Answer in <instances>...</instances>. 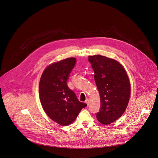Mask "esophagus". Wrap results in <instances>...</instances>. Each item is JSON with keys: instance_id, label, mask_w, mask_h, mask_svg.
Wrapping results in <instances>:
<instances>
[{"instance_id": "34e87169", "label": "esophagus", "mask_w": 158, "mask_h": 158, "mask_svg": "<svg viewBox=\"0 0 158 158\" xmlns=\"http://www.w3.org/2000/svg\"><path fill=\"white\" fill-rule=\"evenodd\" d=\"M85 103H86L88 105H89V103H90L89 100V99H86V100H85Z\"/></svg>"}]
</instances>
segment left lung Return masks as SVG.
<instances>
[{"mask_svg": "<svg viewBox=\"0 0 158 158\" xmlns=\"http://www.w3.org/2000/svg\"><path fill=\"white\" fill-rule=\"evenodd\" d=\"M99 90L101 108L96 114L99 122L110 124L124 113L130 96V84L125 69L118 61L101 55L89 56Z\"/></svg>", "mask_w": 158, "mask_h": 158, "instance_id": "8db88e82", "label": "left lung"}]
</instances>
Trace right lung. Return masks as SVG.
<instances>
[{
	"mask_svg": "<svg viewBox=\"0 0 158 158\" xmlns=\"http://www.w3.org/2000/svg\"><path fill=\"white\" fill-rule=\"evenodd\" d=\"M76 63L74 57L54 63L43 72L39 82V98L45 112L54 122L64 126L73 123L87 105L80 102L67 85Z\"/></svg>",
	"mask_w": 158,
	"mask_h": 158,
	"instance_id": "obj_1",
	"label": "right lung"
}]
</instances>
